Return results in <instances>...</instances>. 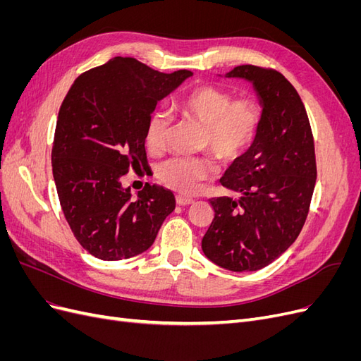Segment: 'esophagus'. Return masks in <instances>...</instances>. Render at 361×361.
Returning a JSON list of instances; mask_svg holds the SVG:
<instances>
[{"instance_id": "34e87169", "label": "esophagus", "mask_w": 361, "mask_h": 361, "mask_svg": "<svg viewBox=\"0 0 361 361\" xmlns=\"http://www.w3.org/2000/svg\"><path fill=\"white\" fill-rule=\"evenodd\" d=\"M176 203L180 204V206H185V204H191L192 203V199L191 197H185V195H176Z\"/></svg>"}]
</instances>
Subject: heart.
<instances>
[{
    "label": "heart",
    "instance_id": "b5f03b06",
    "mask_svg": "<svg viewBox=\"0 0 361 361\" xmlns=\"http://www.w3.org/2000/svg\"><path fill=\"white\" fill-rule=\"evenodd\" d=\"M235 94L214 84H202L183 96L179 110L203 126L200 147L211 150L223 162H235L253 146L260 128V108L255 99ZM170 117L157 110L147 120L145 141L149 150L159 152L167 143ZM215 174L209 158L174 157L157 167V178L166 187L183 194L194 192Z\"/></svg>",
    "mask_w": 361,
    "mask_h": 361
}]
</instances>
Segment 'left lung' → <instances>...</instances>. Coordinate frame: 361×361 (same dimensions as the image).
<instances>
[{
    "mask_svg": "<svg viewBox=\"0 0 361 361\" xmlns=\"http://www.w3.org/2000/svg\"><path fill=\"white\" fill-rule=\"evenodd\" d=\"M226 76L253 82L264 111L253 146L220 179L238 199L209 200L215 214L202 250L221 268L257 271L285 253L305 223L316 183L314 141L298 92L279 71L243 64Z\"/></svg>",
    "mask_w": 361,
    "mask_h": 361,
    "instance_id": "left-lung-1",
    "label": "left lung"
}]
</instances>
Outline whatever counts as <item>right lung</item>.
Wrapping results in <instances>:
<instances>
[{
    "mask_svg": "<svg viewBox=\"0 0 361 361\" xmlns=\"http://www.w3.org/2000/svg\"><path fill=\"white\" fill-rule=\"evenodd\" d=\"M162 73L133 57H114L81 73L60 106L52 174L64 218L76 241L97 259H129L146 251L174 195L146 182L137 199L122 178L146 169L145 133L158 101L191 76Z\"/></svg>",
    "mask_w": 361,
    "mask_h": 361,
    "instance_id": "add662e5",
    "label": "right lung"
}]
</instances>
